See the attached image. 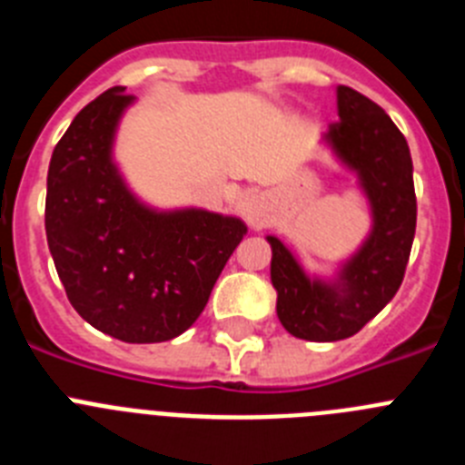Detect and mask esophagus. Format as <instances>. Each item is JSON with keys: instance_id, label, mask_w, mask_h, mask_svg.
Returning <instances> with one entry per match:
<instances>
[{"instance_id": "esophagus-1", "label": "esophagus", "mask_w": 465, "mask_h": 465, "mask_svg": "<svg viewBox=\"0 0 465 465\" xmlns=\"http://www.w3.org/2000/svg\"><path fill=\"white\" fill-rule=\"evenodd\" d=\"M242 216L249 225H261L262 221L270 216V200L268 195H262V193H256V195H249L242 203Z\"/></svg>"}]
</instances>
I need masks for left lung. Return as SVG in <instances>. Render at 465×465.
I'll list each match as a JSON object with an SVG mask.
<instances>
[{
	"label": "left lung",
	"mask_w": 465,
	"mask_h": 465,
	"mask_svg": "<svg viewBox=\"0 0 465 465\" xmlns=\"http://www.w3.org/2000/svg\"><path fill=\"white\" fill-rule=\"evenodd\" d=\"M338 116L322 139L359 179L371 203V235L331 279L307 274L289 246L268 235L279 322L310 342L351 338L384 310L401 289L417 228L412 158L396 123L347 85H338Z\"/></svg>",
	"instance_id": "8db88e82"
}]
</instances>
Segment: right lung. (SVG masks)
<instances>
[{"mask_svg": "<svg viewBox=\"0 0 465 465\" xmlns=\"http://www.w3.org/2000/svg\"><path fill=\"white\" fill-rule=\"evenodd\" d=\"M123 85L76 114L48 165L46 237L72 307L111 338L165 342L195 323L246 235L235 216L143 204L114 163Z\"/></svg>", "mask_w": 465, "mask_h": 465, "instance_id": "obj_1", "label": "right lung"}]
</instances>
